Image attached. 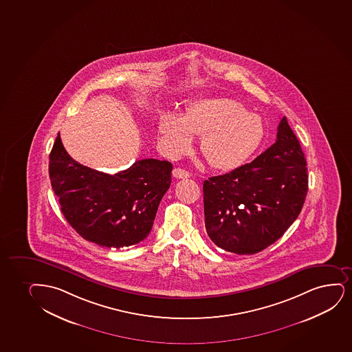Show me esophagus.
I'll return each mask as SVG.
<instances>
[{
    "mask_svg": "<svg viewBox=\"0 0 352 352\" xmlns=\"http://www.w3.org/2000/svg\"><path fill=\"white\" fill-rule=\"evenodd\" d=\"M173 177L177 179L190 178V173L187 170H182V168H174Z\"/></svg>",
    "mask_w": 352,
    "mask_h": 352,
    "instance_id": "obj_1",
    "label": "esophagus"
}]
</instances>
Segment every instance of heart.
I'll use <instances>...</instances> for the list:
<instances>
[{"label":"heart","mask_w":352,"mask_h":352,"mask_svg":"<svg viewBox=\"0 0 352 352\" xmlns=\"http://www.w3.org/2000/svg\"><path fill=\"white\" fill-rule=\"evenodd\" d=\"M159 131L172 155H182L191 148L192 135L201 136L200 152L208 165L219 170L243 165L265 138L262 118L229 98L197 100L184 118L166 113Z\"/></svg>","instance_id":"1"}]
</instances>
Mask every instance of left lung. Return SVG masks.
I'll list each match as a JSON object with an SVG mask.
<instances>
[{
  "label": "left lung",
  "instance_id": "left-lung-1",
  "mask_svg": "<svg viewBox=\"0 0 352 352\" xmlns=\"http://www.w3.org/2000/svg\"><path fill=\"white\" fill-rule=\"evenodd\" d=\"M308 190L304 153L286 118L267 151L230 173L205 180V228L217 247L252 255L275 243L298 218Z\"/></svg>",
  "mask_w": 352,
  "mask_h": 352
}]
</instances>
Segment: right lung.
<instances>
[{"mask_svg": "<svg viewBox=\"0 0 352 352\" xmlns=\"http://www.w3.org/2000/svg\"><path fill=\"white\" fill-rule=\"evenodd\" d=\"M170 161L144 159L108 174L69 157L58 133L48 172L61 212L82 239L108 248L134 245L152 230L157 208L170 186Z\"/></svg>", "mask_w": 352, "mask_h": 352, "instance_id": "right-lung-1", "label": "right lung"}]
</instances>
